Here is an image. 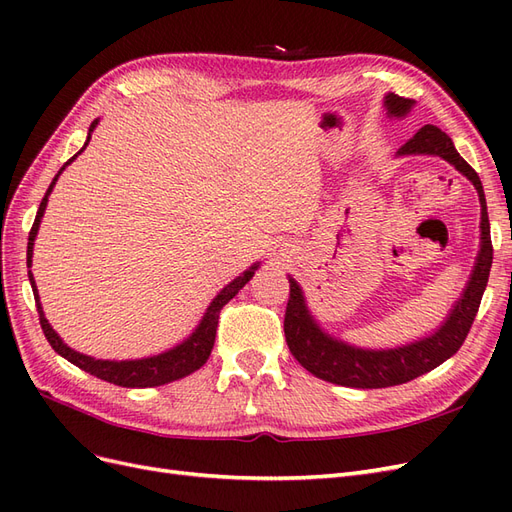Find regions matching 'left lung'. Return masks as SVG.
I'll return each instance as SVG.
<instances>
[{"label":"left lung","instance_id":"8db88e82","mask_svg":"<svg viewBox=\"0 0 512 512\" xmlns=\"http://www.w3.org/2000/svg\"><path fill=\"white\" fill-rule=\"evenodd\" d=\"M412 106L414 100L399 98L395 94L384 96V108L389 117H406L412 111ZM397 156L442 158L448 164H453L468 181H472L480 200V250L466 288H463L461 297L455 301L440 327L425 337L414 339L410 344L380 350L352 346L344 339L324 331L309 312L299 282L288 275L290 299L284 318V333L292 356L316 378L339 386H352V389H384V386L404 384L451 359L461 344L466 342L480 299H483V292L487 288L493 262L483 183H480L476 170L459 156L451 136L436 126H423L404 147H399Z\"/></svg>","mask_w":512,"mask_h":512}]
</instances>
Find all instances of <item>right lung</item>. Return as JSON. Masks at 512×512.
<instances>
[{
	"label": "right lung",
	"instance_id": "obj_1",
	"mask_svg": "<svg viewBox=\"0 0 512 512\" xmlns=\"http://www.w3.org/2000/svg\"><path fill=\"white\" fill-rule=\"evenodd\" d=\"M100 119H94L91 121L89 126V132H87V141L83 145L81 151H85V147L89 145L91 141V132L96 130ZM81 151L76 153V156H81ZM76 156H72L64 166H61L57 170L55 179L51 181L49 190H46L42 203H40V209H38V215L34 220V226H32V232H29V241H27V267H29V284H32V290H34V299H36V307H38V314H40V324H42V331H44V337L49 339V344L53 346V350L57 354L64 356L66 361H70L72 365L81 367L83 371H87V374L96 376L100 380H106L111 384H117V386H126V389H147V386H162V384H168L173 380H179V378H185L194 374L196 369L203 367L209 359V354L213 350V344H215V331H218V320H220V309L235 297V294L252 280L254 271L260 267V262H254V265L243 271L239 277H235L230 284H226L218 294H215V299L209 303V307L205 309L203 318H200V322L196 324V329L183 339L181 344L168 348L160 354H153V356H143V359H128V361H111V359H94V356L89 354H83V352H76L74 348H70L68 344H64V339H61L57 335V331L51 327V322L46 320L44 312H42V303H40V294H38V286H36V280H34V273H32V256H34V241H36V235H38V228H40V222H42V215L46 211V203H49V196L55 188V183L59 179V175L64 173V168L68 164H72L76 160Z\"/></svg>",
	"mask_w": 512,
	"mask_h": 512
}]
</instances>
